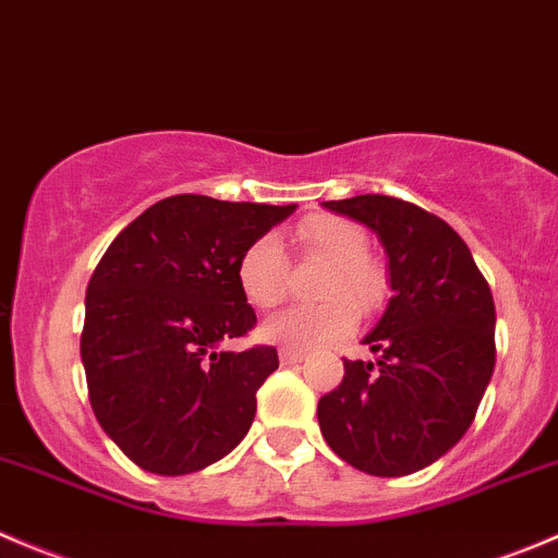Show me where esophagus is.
<instances>
[{
	"label": "esophagus",
	"mask_w": 558,
	"mask_h": 558,
	"mask_svg": "<svg viewBox=\"0 0 558 558\" xmlns=\"http://www.w3.org/2000/svg\"><path fill=\"white\" fill-rule=\"evenodd\" d=\"M302 362V354L294 349H280V365H296Z\"/></svg>",
	"instance_id": "esophagus-1"
}]
</instances>
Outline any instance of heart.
<instances>
[{
	"instance_id": "1",
	"label": "heart",
	"mask_w": 558,
	"mask_h": 558,
	"mask_svg": "<svg viewBox=\"0 0 558 558\" xmlns=\"http://www.w3.org/2000/svg\"><path fill=\"white\" fill-rule=\"evenodd\" d=\"M294 240L307 256L329 258L332 267L322 291L332 300L322 305H294L267 318L262 338L286 349H324L351 335L356 327V307L373 311L384 300L387 280L381 267L367 256V234L354 220L313 215L296 226ZM236 286L247 305L258 311H269L283 302L289 289V258L275 236H258L242 251L236 262Z\"/></svg>"
}]
</instances>
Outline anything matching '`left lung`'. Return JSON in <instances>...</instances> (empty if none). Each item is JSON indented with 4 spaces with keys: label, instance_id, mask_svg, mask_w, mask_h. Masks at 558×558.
I'll use <instances>...</instances> for the list:
<instances>
[{
    "label": "left lung",
    "instance_id": "left-lung-1",
    "mask_svg": "<svg viewBox=\"0 0 558 558\" xmlns=\"http://www.w3.org/2000/svg\"><path fill=\"white\" fill-rule=\"evenodd\" d=\"M376 231L392 296L362 343L376 362L343 360V381L318 400L322 436L373 477L439 461L472 425L496 365L488 280L452 226L403 198L324 202Z\"/></svg>",
    "mask_w": 558,
    "mask_h": 558
}]
</instances>
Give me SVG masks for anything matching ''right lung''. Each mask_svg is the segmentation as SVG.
<instances>
[{
    "mask_svg": "<svg viewBox=\"0 0 558 558\" xmlns=\"http://www.w3.org/2000/svg\"><path fill=\"white\" fill-rule=\"evenodd\" d=\"M296 204L171 196L102 253L86 286L81 362L100 428L144 472L180 477L229 456L278 351L220 343L256 327L236 262Z\"/></svg>",
    "mask_w": 558,
    "mask_h": 558,
    "instance_id": "right-lung-1",
    "label": "right lung"
}]
</instances>
